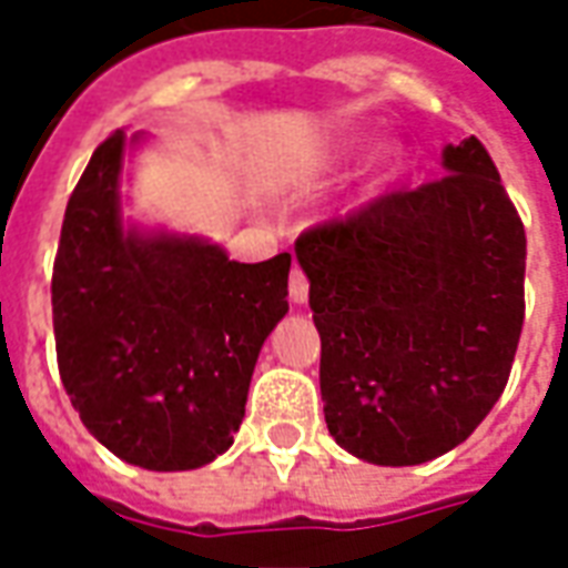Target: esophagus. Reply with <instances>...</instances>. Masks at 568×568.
Returning a JSON list of instances; mask_svg holds the SVG:
<instances>
[{
	"label": "esophagus",
	"mask_w": 568,
	"mask_h": 568,
	"mask_svg": "<svg viewBox=\"0 0 568 568\" xmlns=\"http://www.w3.org/2000/svg\"><path fill=\"white\" fill-rule=\"evenodd\" d=\"M307 295H310L307 276H304V271H301V267H295V271H292V276H288V297H292L295 304H307Z\"/></svg>",
	"instance_id": "34e87169"
}]
</instances>
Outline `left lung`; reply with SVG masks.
<instances>
[{"instance_id": "1", "label": "left lung", "mask_w": 568, "mask_h": 568, "mask_svg": "<svg viewBox=\"0 0 568 568\" xmlns=\"http://www.w3.org/2000/svg\"><path fill=\"white\" fill-rule=\"evenodd\" d=\"M444 173L297 236L322 337L332 438L374 465H419L475 432L524 328V222L487 149L440 151Z\"/></svg>"}]
</instances>
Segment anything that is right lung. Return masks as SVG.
Segmentation results:
<instances>
[{
	"instance_id": "add662e5",
	"label": "right lung",
	"mask_w": 568,
	"mask_h": 568,
	"mask_svg": "<svg viewBox=\"0 0 568 568\" xmlns=\"http://www.w3.org/2000/svg\"><path fill=\"white\" fill-rule=\"evenodd\" d=\"M115 130L69 197L51 304L60 381L93 438L149 471H187L234 444L252 371L288 313L292 255L227 258L200 234L121 215Z\"/></svg>"
}]
</instances>
